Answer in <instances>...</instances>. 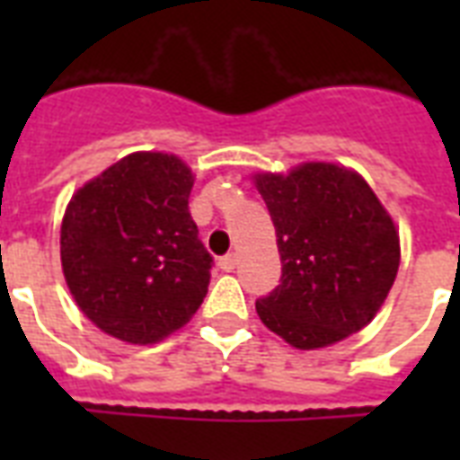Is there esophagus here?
I'll use <instances>...</instances> for the list:
<instances>
[{
    "label": "esophagus",
    "instance_id": "34e87169",
    "mask_svg": "<svg viewBox=\"0 0 460 460\" xmlns=\"http://www.w3.org/2000/svg\"><path fill=\"white\" fill-rule=\"evenodd\" d=\"M238 265V255L236 252H229V255H224V258H219V270L222 272H231L234 267Z\"/></svg>",
    "mask_w": 460,
    "mask_h": 460
}]
</instances>
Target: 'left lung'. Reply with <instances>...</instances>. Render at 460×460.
I'll use <instances>...</instances> for the list:
<instances>
[{"mask_svg": "<svg viewBox=\"0 0 460 460\" xmlns=\"http://www.w3.org/2000/svg\"><path fill=\"white\" fill-rule=\"evenodd\" d=\"M277 231L279 287L258 298L260 320L296 349H322L377 314L399 272V234L356 172L310 162L255 176Z\"/></svg>", "mask_w": 460, "mask_h": 460, "instance_id": "1", "label": "left lung"}]
</instances>
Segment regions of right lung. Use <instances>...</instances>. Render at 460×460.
<instances>
[{"label": "right lung", "instance_id": "right-lung-1", "mask_svg": "<svg viewBox=\"0 0 460 460\" xmlns=\"http://www.w3.org/2000/svg\"><path fill=\"white\" fill-rule=\"evenodd\" d=\"M179 157L136 153L90 181L61 222V267L90 322L128 343L183 327L208 296L215 260L198 238Z\"/></svg>", "mask_w": 460, "mask_h": 460}]
</instances>
